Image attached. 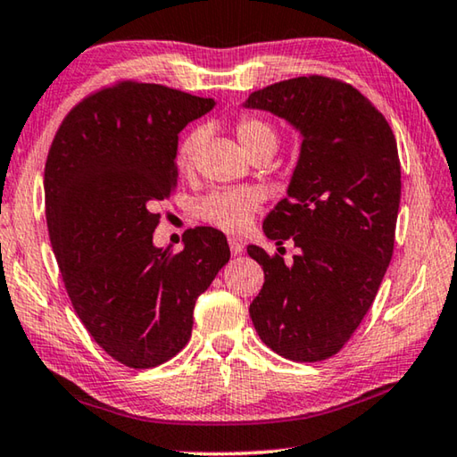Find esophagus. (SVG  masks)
<instances>
[{
    "label": "esophagus",
    "instance_id": "1",
    "mask_svg": "<svg viewBox=\"0 0 457 457\" xmlns=\"http://www.w3.org/2000/svg\"><path fill=\"white\" fill-rule=\"evenodd\" d=\"M228 247H230V253H233V255H241L245 245H243V241H238V238H228Z\"/></svg>",
    "mask_w": 457,
    "mask_h": 457
}]
</instances>
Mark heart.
I'll return each mask as SVG.
<instances>
[{
	"label": "heart",
	"mask_w": 457,
	"mask_h": 457,
	"mask_svg": "<svg viewBox=\"0 0 457 457\" xmlns=\"http://www.w3.org/2000/svg\"><path fill=\"white\" fill-rule=\"evenodd\" d=\"M235 137L249 157L271 155L278 149V130L257 114H241L233 124ZM202 143L200 130H189L178 145V170L192 173ZM262 208V195L255 189H214L195 204V216L222 233L238 235L249 227Z\"/></svg>",
	"instance_id": "obj_1"
}]
</instances>
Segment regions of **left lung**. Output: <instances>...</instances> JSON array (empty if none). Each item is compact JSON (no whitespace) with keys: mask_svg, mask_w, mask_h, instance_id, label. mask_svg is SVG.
Listing matches in <instances>:
<instances>
[{"mask_svg":"<svg viewBox=\"0 0 457 457\" xmlns=\"http://www.w3.org/2000/svg\"><path fill=\"white\" fill-rule=\"evenodd\" d=\"M245 106L286 118L304 137L287 195L263 220L268 238L298 253L286 263L249 245L265 273L251 320L286 360H328L366 317L395 251V132L361 91L327 75L271 83Z\"/></svg>","mask_w":457,"mask_h":457,"instance_id":"8db88e82","label":"left lung"}]
</instances>
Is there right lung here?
Returning <instances> with one entry per match:
<instances>
[{
  "instance_id": "obj_1",
  "label": "right lung",
  "mask_w": 457,
  "mask_h": 457,
  "mask_svg": "<svg viewBox=\"0 0 457 457\" xmlns=\"http://www.w3.org/2000/svg\"><path fill=\"white\" fill-rule=\"evenodd\" d=\"M212 97L122 79L62 118L45 165L48 237L83 327L110 357L146 370L192 337L194 306L230 259L220 230L195 227L157 249V202L178 187V135Z\"/></svg>"
}]
</instances>
